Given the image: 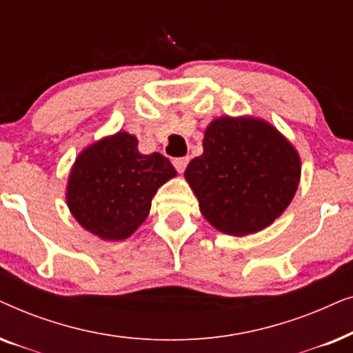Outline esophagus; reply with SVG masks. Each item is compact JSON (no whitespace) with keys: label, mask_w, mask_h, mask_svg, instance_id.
Wrapping results in <instances>:
<instances>
[{"label":"esophagus","mask_w":353,"mask_h":353,"mask_svg":"<svg viewBox=\"0 0 353 353\" xmlns=\"http://www.w3.org/2000/svg\"><path fill=\"white\" fill-rule=\"evenodd\" d=\"M188 162H190V159L188 157H176V159H173V167L176 168L178 173H183L188 165Z\"/></svg>","instance_id":"1"}]
</instances>
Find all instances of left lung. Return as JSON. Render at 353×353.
I'll return each instance as SVG.
<instances>
[{
	"instance_id": "8db88e82",
	"label": "left lung",
	"mask_w": 353,
	"mask_h": 353,
	"mask_svg": "<svg viewBox=\"0 0 353 353\" xmlns=\"http://www.w3.org/2000/svg\"><path fill=\"white\" fill-rule=\"evenodd\" d=\"M204 152L185 176L202 215L228 234L263 230L292 201L301 178L296 149L257 119L221 117L204 134Z\"/></svg>"
}]
</instances>
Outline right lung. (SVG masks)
Masks as SVG:
<instances>
[{"instance_id":"1","label":"right lung","mask_w":353,"mask_h":353,"mask_svg":"<svg viewBox=\"0 0 353 353\" xmlns=\"http://www.w3.org/2000/svg\"><path fill=\"white\" fill-rule=\"evenodd\" d=\"M176 175L162 154L144 156L132 134L119 132L75 161L67 204L85 230L103 239H127L146 220L159 186Z\"/></svg>"}]
</instances>
